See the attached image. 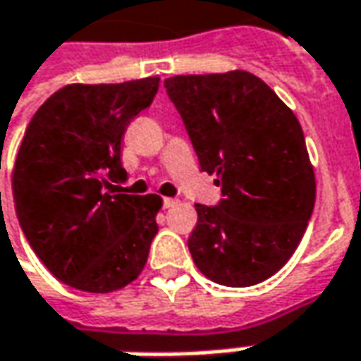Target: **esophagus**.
<instances>
[{
	"mask_svg": "<svg viewBox=\"0 0 361 361\" xmlns=\"http://www.w3.org/2000/svg\"><path fill=\"white\" fill-rule=\"evenodd\" d=\"M176 200L175 198H163V207L164 209H171V207H175Z\"/></svg>",
	"mask_w": 361,
	"mask_h": 361,
	"instance_id": "obj_1",
	"label": "esophagus"
}]
</instances>
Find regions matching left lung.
<instances>
[{
  "instance_id": "1",
  "label": "left lung",
  "mask_w": 361,
  "mask_h": 361,
  "mask_svg": "<svg viewBox=\"0 0 361 361\" xmlns=\"http://www.w3.org/2000/svg\"><path fill=\"white\" fill-rule=\"evenodd\" d=\"M219 204H197L188 236L197 268L222 286H254L298 248L316 178L296 115L256 75H176L164 81Z\"/></svg>"
}]
</instances>
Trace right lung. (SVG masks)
<instances>
[{"label": "right lung", "instance_id": "1", "mask_svg": "<svg viewBox=\"0 0 361 361\" xmlns=\"http://www.w3.org/2000/svg\"><path fill=\"white\" fill-rule=\"evenodd\" d=\"M159 77L67 85L37 109L17 152L13 200L33 252L57 280L107 294L141 274L159 231L157 195H115L121 141Z\"/></svg>", "mask_w": 361, "mask_h": 361}]
</instances>
